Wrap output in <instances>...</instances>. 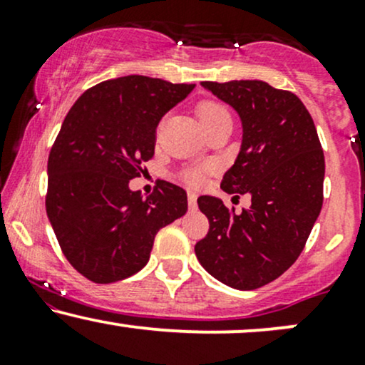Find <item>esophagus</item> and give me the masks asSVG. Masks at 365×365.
Here are the masks:
<instances>
[{"label": "esophagus", "mask_w": 365, "mask_h": 365, "mask_svg": "<svg viewBox=\"0 0 365 365\" xmlns=\"http://www.w3.org/2000/svg\"><path fill=\"white\" fill-rule=\"evenodd\" d=\"M187 199H188V206H190L192 209H195V206H197V194H195V192H188Z\"/></svg>", "instance_id": "esophagus-1"}]
</instances>
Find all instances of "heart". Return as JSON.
I'll return each mask as SVG.
<instances>
[{"instance_id": "1", "label": "heart", "mask_w": 365, "mask_h": 365, "mask_svg": "<svg viewBox=\"0 0 365 365\" xmlns=\"http://www.w3.org/2000/svg\"><path fill=\"white\" fill-rule=\"evenodd\" d=\"M197 115H199L200 123L206 127V125L212 123V121L225 118V116H230V113L220 101H215V99H204L197 104ZM183 180L192 187H199L204 183V170L200 168H190L183 173Z\"/></svg>"}]
</instances>
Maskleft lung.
I'll return each mask as SVG.
<instances>
[{
	"label": "left lung",
	"mask_w": 365,
	"mask_h": 365,
	"mask_svg": "<svg viewBox=\"0 0 365 365\" xmlns=\"http://www.w3.org/2000/svg\"><path fill=\"white\" fill-rule=\"evenodd\" d=\"M238 111L244 140L221 188L250 195L235 212L216 197L197 199L207 235L195 244L204 269L237 290H255L299 259L322 207L324 153L304 103L262 81L202 82Z\"/></svg>",
	"instance_id": "8db88e82"
}]
</instances>
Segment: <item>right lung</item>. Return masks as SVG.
<instances>
[{
	"label": "right lung",
	"mask_w": 365,
	"mask_h": 365,
	"mask_svg": "<svg viewBox=\"0 0 365 365\" xmlns=\"http://www.w3.org/2000/svg\"><path fill=\"white\" fill-rule=\"evenodd\" d=\"M195 83L144 75L104 81L70 108L48 158L46 212L75 269L115 283L149 261L154 237L187 212V192L159 180L153 194L132 192L154 156L156 127Z\"/></svg>",
	"instance_id": "add662e5"
}]
</instances>
